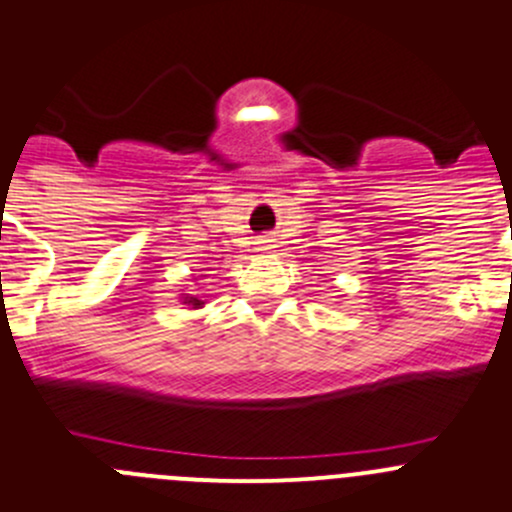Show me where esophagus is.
Listing matches in <instances>:
<instances>
[{
	"instance_id": "obj_1",
	"label": "esophagus",
	"mask_w": 512,
	"mask_h": 512,
	"mask_svg": "<svg viewBox=\"0 0 512 512\" xmlns=\"http://www.w3.org/2000/svg\"><path fill=\"white\" fill-rule=\"evenodd\" d=\"M257 245H260V250H272V240H267V237H262Z\"/></svg>"
}]
</instances>
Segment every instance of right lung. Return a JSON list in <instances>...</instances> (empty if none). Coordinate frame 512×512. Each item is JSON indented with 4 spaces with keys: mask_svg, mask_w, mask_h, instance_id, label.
Segmentation results:
<instances>
[{
    "mask_svg": "<svg viewBox=\"0 0 512 512\" xmlns=\"http://www.w3.org/2000/svg\"><path fill=\"white\" fill-rule=\"evenodd\" d=\"M184 305H189V308H202L204 300L199 295H184Z\"/></svg>",
    "mask_w": 512,
    "mask_h": 512,
    "instance_id": "add662e5",
    "label": "right lung"
}]
</instances>
